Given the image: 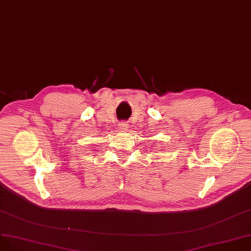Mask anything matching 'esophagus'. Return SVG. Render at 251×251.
Wrapping results in <instances>:
<instances>
[{"label": "esophagus", "mask_w": 251, "mask_h": 251, "mask_svg": "<svg viewBox=\"0 0 251 251\" xmlns=\"http://www.w3.org/2000/svg\"><path fill=\"white\" fill-rule=\"evenodd\" d=\"M128 128L129 127H128V124L126 122H121L120 127H119V130L122 131V132H125V131L128 130Z\"/></svg>", "instance_id": "1"}]
</instances>
